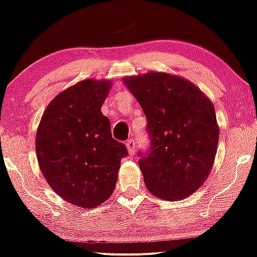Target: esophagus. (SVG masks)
<instances>
[{
    "label": "esophagus",
    "mask_w": 257,
    "mask_h": 257,
    "mask_svg": "<svg viewBox=\"0 0 257 257\" xmlns=\"http://www.w3.org/2000/svg\"><path fill=\"white\" fill-rule=\"evenodd\" d=\"M126 148H127L128 155H135V150H136V143L134 139H130L128 142H126Z\"/></svg>",
    "instance_id": "1"
}]
</instances>
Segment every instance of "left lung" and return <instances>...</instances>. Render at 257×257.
I'll return each instance as SVG.
<instances>
[{
  "mask_svg": "<svg viewBox=\"0 0 257 257\" xmlns=\"http://www.w3.org/2000/svg\"><path fill=\"white\" fill-rule=\"evenodd\" d=\"M148 119L150 150L139 160L149 192L176 201L204 185L219 141L213 103L191 81L167 72L122 78Z\"/></svg>",
  "mask_w": 257,
  "mask_h": 257,
  "instance_id": "1",
  "label": "left lung"
}]
</instances>
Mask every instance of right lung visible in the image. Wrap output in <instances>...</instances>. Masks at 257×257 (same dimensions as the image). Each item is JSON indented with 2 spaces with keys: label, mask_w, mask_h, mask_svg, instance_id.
Returning a JSON list of instances; mask_svg holds the SVG:
<instances>
[{
  "label": "right lung",
  "mask_w": 257,
  "mask_h": 257,
  "mask_svg": "<svg viewBox=\"0 0 257 257\" xmlns=\"http://www.w3.org/2000/svg\"><path fill=\"white\" fill-rule=\"evenodd\" d=\"M112 82L88 78L66 88L49 103L36 136L39 168L50 187L82 208L102 205L115 188L127 149L112 138L101 113Z\"/></svg>",
  "instance_id": "add662e5"
}]
</instances>
